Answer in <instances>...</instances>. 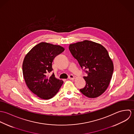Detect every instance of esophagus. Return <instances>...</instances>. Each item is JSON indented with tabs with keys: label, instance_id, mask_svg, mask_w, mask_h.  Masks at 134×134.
<instances>
[{
	"label": "esophagus",
	"instance_id": "34e87169",
	"mask_svg": "<svg viewBox=\"0 0 134 134\" xmlns=\"http://www.w3.org/2000/svg\"><path fill=\"white\" fill-rule=\"evenodd\" d=\"M69 79L70 80H74L75 79V77L73 75H70L69 76Z\"/></svg>",
	"mask_w": 134,
	"mask_h": 134
}]
</instances>
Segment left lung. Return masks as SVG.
Wrapping results in <instances>:
<instances>
[{
    "instance_id": "8db88e82",
    "label": "left lung",
    "mask_w": 134,
    "mask_h": 134,
    "mask_svg": "<svg viewBox=\"0 0 134 134\" xmlns=\"http://www.w3.org/2000/svg\"><path fill=\"white\" fill-rule=\"evenodd\" d=\"M69 49L87 74L83 77L86 85L80 91L89 98L102 95L107 89L114 71L113 62L107 49L88 40L71 44Z\"/></svg>"
}]
</instances>
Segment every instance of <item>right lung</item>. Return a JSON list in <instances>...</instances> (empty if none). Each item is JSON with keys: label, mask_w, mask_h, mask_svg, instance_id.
Wrapping results in <instances>:
<instances>
[{"label": "right lung", "mask_w": 134, "mask_h": 134, "mask_svg": "<svg viewBox=\"0 0 134 134\" xmlns=\"http://www.w3.org/2000/svg\"><path fill=\"white\" fill-rule=\"evenodd\" d=\"M64 51V47L46 42L35 46L25 56L23 74L29 90L43 99H49L59 91L63 81L56 78L52 72L54 58Z\"/></svg>", "instance_id": "1"}]
</instances>
